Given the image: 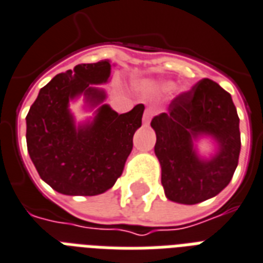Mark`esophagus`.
Returning <instances> with one entry per match:
<instances>
[{
	"instance_id": "obj_1",
	"label": "esophagus",
	"mask_w": 263,
	"mask_h": 263,
	"mask_svg": "<svg viewBox=\"0 0 263 263\" xmlns=\"http://www.w3.org/2000/svg\"><path fill=\"white\" fill-rule=\"evenodd\" d=\"M154 116V109H152V107H147V109L145 110V114H143V123L145 124H149L150 120H152V117Z\"/></svg>"
}]
</instances>
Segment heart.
I'll use <instances>...</instances> for the list:
<instances>
[{"label": "heart", "mask_w": 263, "mask_h": 263, "mask_svg": "<svg viewBox=\"0 0 263 263\" xmlns=\"http://www.w3.org/2000/svg\"><path fill=\"white\" fill-rule=\"evenodd\" d=\"M153 87L156 88V89H158V91L168 92L172 91V89L175 88V83H172V81H160V83L154 84Z\"/></svg>", "instance_id": "heart-1"}]
</instances>
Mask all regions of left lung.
Listing matches in <instances>:
<instances>
[{
  "instance_id": "1",
  "label": "left lung",
  "mask_w": 263,
  "mask_h": 263,
  "mask_svg": "<svg viewBox=\"0 0 263 263\" xmlns=\"http://www.w3.org/2000/svg\"><path fill=\"white\" fill-rule=\"evenodd\" d=\"M232 96L215 81L204 78L172 100L167 113L153 117L154 153L161 165V183L168 200L201 203L232 180L240 156V128ZM211 136L218 149L210 159L197 154L194 142Z\"/></svg>"
}]
</instances>
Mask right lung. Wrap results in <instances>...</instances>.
I'll list each match as a JSON object with an SVG mask.
<instances>
[{
    "instance_id": "1",
    "label": "right lung",
    "mask_w": 263,
    "mask_h": 263,
    "mask_svg": "<svg viewBox=\"0 0 263 263\" xmlns=\"http://www.w3.org/2000/svg\"><path fill=\"white\" fill-rule=\"evenodd\" d=\"M110 73L109 60L77 65L52 78L30 107L26 117L30 158L41 179L59 193H105L123 174L145 106L118 114L103 105L105 91L95 85L107 83ZM81 95L90 107H100L92 122L76 126L68 103Z\"/></svg>"
}]
</instances>
